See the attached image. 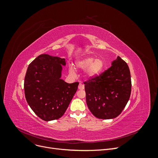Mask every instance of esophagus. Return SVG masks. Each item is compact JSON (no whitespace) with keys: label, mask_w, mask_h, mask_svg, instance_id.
Returning <instances> with one entry per match:
<instances>
[{"label":"esophagus","mask_w":158,"mask_h":158,"mask_svg":"<svg viewBox=\"0 0 158 158\" xmlns=\"http://www.w3.org/2000/svg\"><path fill=\"white\" fill-rule=\"evenodd\" d=\"M78 89H84V85L82 83H80L78 85Z\"/></svg>","instance_id":"1"}]
</instances>
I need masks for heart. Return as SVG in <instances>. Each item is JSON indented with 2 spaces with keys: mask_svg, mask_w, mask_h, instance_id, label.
I'll return each instance as SVG.
<instances>
[{
  "mask_svg": "<svg viewBox=\"0 0 158 158\" xmlns=\"http://www.w3.org/2000/svg\"><path fill=\"white\" fill-rule=\"evenodd\" d=\"M76 66L79 69L85 70V74L89 78L97 77L102 72L104 68L103 61L100 59H95L92 56H85L80 60L76 62ZM71 74H74L75 70L73 67L69 68Z\"/></svg>",
  "mask_w": 158,
  "mask_h": 158,
  "instance_id": "obj_1",
  "label": "heart"
}]
</instances>
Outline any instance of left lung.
Here are the masks:
<instances>
[{
  "mask_svg": "<svg viewBox=\"0 0 158 158\" xmlns=\"http://www.w3.org/2000/svg\"><path fill=\"white\" fill-rule=\"evenodd\" d=\"M84 84L87 106L94 115L102 119L116 118L131 96L130 70L118 56L111 67Z\"/></svg>",
  "mask_w": 158,
  "mask_h": 158,
  "instance_id": "left-lung-1",
  "label": "left lung"
}]
</instances>
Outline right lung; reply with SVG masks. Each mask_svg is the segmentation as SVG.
<instances>
[{
	"mask_svg": "<svg viewBox=\"0 0 158 158\" xmlns=\"http://www.w3.org/2000/svg\"><path fill=\"white\" fill-rule=\"evenodd\" d=\"M65 59L47 54L38 56L28 66L24 79L26 101L37 115L45 121L63 115L79 82L61 79Z\"/></svg>",
	"mask_w": 158,
	"mask_h": 158,
	"instance_id": "right-lung-1",
	"label": "right lung"
}]
</instances>
